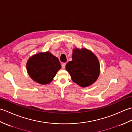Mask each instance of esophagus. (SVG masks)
Wrapping results in <instances>:
<instances>
[{
  "label": "esophagus",
  "instance_id": "obj_1",
  "mask_svg": "<svg viewBox=\"0 0 132 132\" xmlns=\"http://www.w3.org/2000/svg\"><path fill=\"white\" fill-rule=\"evenodd\" d=\"M61 66H62V69H65V66H66V63H62L61 64Z\"/></svg>",
  "mask_w": 132,
  "mask_h": 132
}]
</instances>
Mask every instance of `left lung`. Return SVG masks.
<instances>
[{
  "mask_svg": "<svg viewBox=\"0 0 132 132\" xmlns=\"http://www.w3.org/2000/svg\"><path fill=\"white\" fill-rule=\"evenodd\" d=\"M72 60L66 64V69L74 82L83 87L92 85L99 77L100 64L97 57L86 49H75Z\"/></svg>",
  "mask_w": 132,
  "mask_h": 132,
  "instance_id": "1",
  "label": "left lung"
}]
</instances>
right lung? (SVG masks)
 <instances>
[{
	"label": "right lung",
	"mask_w": 132,
	"mask_h": 132,
	"mask_svg": "<svg viewBox=\"0 0 132 132\" xmlns=\"http://www.w3.org/2000/svg\"><path fill=\"white\" fill-rule=\"evenodd\" d=\"M61 68L58 59L48 52L32 56L27 64L29 76L41 85L49 84Z\"/></svg>",
	"instance_id": "obj_1"
}]
</instances>
